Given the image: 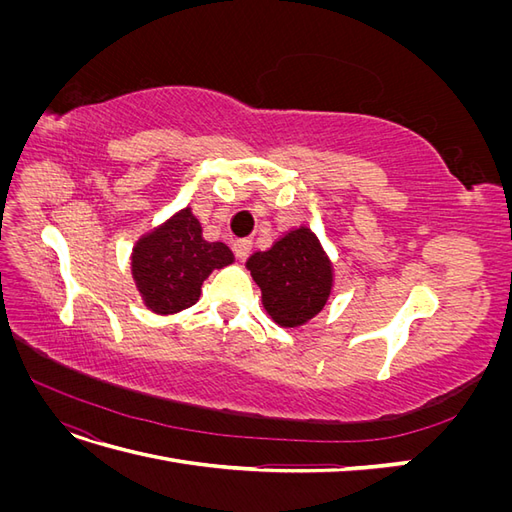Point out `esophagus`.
Returning <instances> with one entry per match:
<instances>
[{
	"instance_id": "1",
	"label": "esophagus",
	"mask_w": 512,
	"mask_h": 512,
	"mask_svg": "<svg viewBox=\"0 0 512 512\" xmlns=\"http://www.w3.org/2000/svg\"><path fill=\"white\" fill-rule=\"evenodd\" d=\"M250 250H252V241H247V239H237L235 243H232V252H235V256L239 260L250 256Z\"/></svg>"
}]
</instances>
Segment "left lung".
Masks as SVG:
<instances>
[{"instance_id":"8db88e82","label":"left lung","mask_w":512,"mask_h":512,"mask_svg":"<svg viewBox=\"0 0 512 512\" xmlns=\"http://www.w3.org/2000/svg\"><path fill=\"white\" fill-rule=\"evenodd\" d=\"M262 290V305L280 327H301L331 294V262L309 228L290 230L271 250L247 260Z\"/></svg>"}]
</instances>
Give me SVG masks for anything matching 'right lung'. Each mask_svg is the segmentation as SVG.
Wrapping results in <instances>:
<instances>
[{
	"label": "right lung",
	"mask_w": 512,
	"mask_h": 512,
	"mask_svg": "<svg viewBox=\"0 0 512 512\" xmlns=\"http://www.w3.org/2000/svg\"><path fill=\"white\" fill-rule=\"evenodd\" d=\"M230 262L228 247L205 241L192 211L183 209L136 243L132 275L151 312L177 314L198 301L213 269Z\"/></svg>",
	"instance_id": "add662e5"
}]
</instances>
